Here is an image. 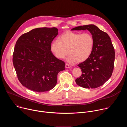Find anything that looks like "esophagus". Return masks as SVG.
<instances>
[{"label":"esophagus","instance_id":"esophagus-1","mask_svg":"<svg viewBox=\"0 0 127 127\" xmlns=\"http://www.w3.org/2000/svg\"><path fill=\"white\" fill-rule=\"evenodd\" d=\"M65 67H66V68H69L71 67V65H69V64H68L66 63V64H65Z\"/></svg>","mask_w":127,"mask_h":127}]
</instances>
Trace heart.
I'll return each instance as SVG.
<instances>
[{"label": "heart", "mask_w": 127, "mask_h": 127, "mask_svg": "<svg viewBox=\"0 0 127 127\" xmlns=\"http://www.w3.org/2000/svg\"><path fill=\"white\" fill-rule=\"evenodd\" d=\"M94 47V39L90 33L67 32L60 36L59 40L52 42L51 51L58 59L64 58L69 52L68 61L82 62L90 57Z\"/></svg>", "instance_id": "obj_1"}]
</instances>
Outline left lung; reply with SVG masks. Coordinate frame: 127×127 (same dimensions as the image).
<instances>
[{"mask_svg": "<svg viewBox=\"0 0 127 127\" xmlns=\"http://www.w3.org/2000/svg\"><path fill=\"white\" fill-rule=\"evenodd\" d=\"M88 30L94 39V47L90 57L78 66L82 75L75 80L85 88H95L102 85L111 77L114 70L115 52L108 34L94 25L75 27L71 31Z\"/></svg>", "mask_w": 127, "mask_h": 127, "instance_id": "1", "label": "left lung"}]
</instances>
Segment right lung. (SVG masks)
I'll use <instances>...</instances> for the list:
<instances>
[{"instance_id": "obj_1", "label": "right lung", "mask_w": 127, "mask_h": 127, "mask_svg": "<svg viewBox=\"0 0 127 127\" xmlns=\"http://www.w3.org/2000/svg\"><path fill=\"white\" fill-rule=\"evenodd\" d=\"M56 28H39L22 34L16 41L12 62L21 84L35 92H45L57 84L59 72L65 69L64 61L51 51L58 34Z\"/></svg>"}]
</instances>
